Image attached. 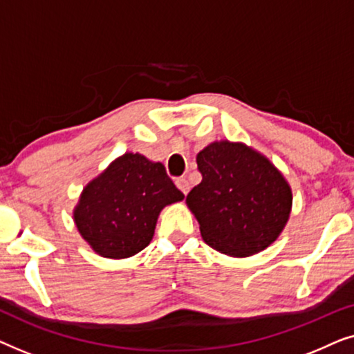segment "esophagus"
Wrapping results in <instances>:
<instances>
[{"mask_svg": "<svg viewBox=\"0 0 354 354\" xmlns=\"http://www.w3.org/2000/svg\"><path fill=\"white\" fill-rule=\"evenodd\" d=\"M176 185L178 187V190H180V192L183 193V195H187L188 190H190V182H188L185 177L177 178V180H176Z\"/></svg>", "mask_w": 354, "mask_h": 354, "instance_id": "34e87169", "label": "esophagus"}]
</instances>
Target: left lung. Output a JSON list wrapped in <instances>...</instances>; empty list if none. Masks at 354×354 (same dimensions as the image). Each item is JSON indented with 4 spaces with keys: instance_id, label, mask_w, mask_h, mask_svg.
I'll return each mask as SVG.
<instances>
[{
    "instance_id": "left-lung-1",
    "label": "left lung",
    "mask_w": 354,
    "mask_h": 354,
    "mask_svg": "<svg viewBox=\"0 0 354 354\" xmlns=\"http://www.w3.org/2000/svg\"><path fill=\"white\" fill-rule=\"evenodd\" d=\"M203 180L187 205L211 248L245 258L274 243L292 211V188L277 167L243 143L214 142L196 156Z\"/></svg>"
}]
</instances>
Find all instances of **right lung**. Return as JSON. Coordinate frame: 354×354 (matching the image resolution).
I'll return each instance as SVG.
<instances>
[{"label": "right lung", "instance_id": "right-lung-1", "mask_svg": "<svg viewBox=\"0 0 354 354\" xmlns=\"http://www.w3.org/2000/svg\"><path fill=\"white\" fill-rule=\"evenodd\" d=\"M182 200L161 162L125 153L84 188L74 221L95 253L124 259L147 248L162 207Z\"/></svg>", "mask_w": 354, "mask_h": 354}]
</instances>
